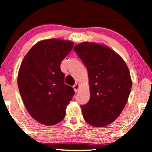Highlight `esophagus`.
Masks as SVG:
<instances>
[{
  "instance_id": "obj_1",
  "label": "esophagus",
  "mask_w": 152,
  "mask_h": 152,
  "mask_svg": "<svg viewBox=\"0 0 152 152\" xmlns=\"http://www.w3.org/2000/svg\"><path fill=\"white\" fill-rule=\"evenodd\" d=\"M73 88H74V91H75V92H77V91H78V89L80 88V85L77 84H75L73 86Z\"/></svg>"
}]
</instances>
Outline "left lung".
<instances>
[{
	"mask_svg": "<svg viewBox=\"0 0 152 152\" xmlns=\"http://www.w3.org/2000/svg\"><path fill=\"white\" fill-rule=\"evenodd\" d=\"M88 73L90 99L81 106L84 119L102 127L117 119L128 101L132 86L125 61L107 45L83 42L74 47Z\"/></svg>",
	"mask_w": 152,
	"mask_h": 152,
	"instance_id": "left-lung-1",
	"label": "left lung"
}]
</instances>
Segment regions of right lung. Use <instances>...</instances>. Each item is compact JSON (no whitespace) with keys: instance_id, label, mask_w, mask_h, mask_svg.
Instances as JSON below:
<instances>
[{"instance_id":"add662e5","label":"right lung","mask_w":152,"mask_h":152,"mask_svg":"<svg viewBox=\"0 0 152 152\" xmlns=\"http://www.w3.org/2000/svg\"><path fill=\"white\" fill-rule=\"evenodd\" d=\"M70 41L51 39L32 46L20 64L18 86L24 105L35 120L44 125L59 123L75 91L64 83L62 60L73 48Z\"/></svg>"}]
</instances>
